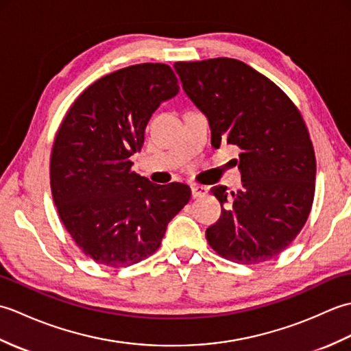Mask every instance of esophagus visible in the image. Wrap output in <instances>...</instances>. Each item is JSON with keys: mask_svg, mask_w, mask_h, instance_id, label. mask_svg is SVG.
Instances as JSON below:
<instances>
[{"mask_svg": "<svg viewBox=\"0 0 351 351\" xmlns=\"http://www.w3.org/2000/svg\"><path fill=\"white\" fill-rule=\"evenodd\" d=\"M208 193V189L204 187V185H197V184H193L191 185V195L193 197H204Z\"/></svg>", "mask_w": 351, "mask_h": 351, "instance_id": "obj_1", "label": "esophagus"}]
</instances>
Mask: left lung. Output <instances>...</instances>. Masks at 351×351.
<instances>
[{"instance_id": "8db88e82", "label": "left lung", "mask_w": 351, "mask_h": 351, "mask_svg": "<svg viewBox=\"0 0 351 351\" xmlns=\"http://www.w3.org/2000/svg\"><path fill=\"white\" fill-rule=\"evenodd\" d=\"M193 104L206 116L211 145L237 146L243 189L215 185L220 219L206 240L220 256L258 264L299 235L315 193V154L300 111L273 81L235 58L176 62Z\"/></svg>"}]
</instances>
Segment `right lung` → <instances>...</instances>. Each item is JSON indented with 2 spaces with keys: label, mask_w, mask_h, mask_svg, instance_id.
<instances>
[{
  "label": "right lung",
  "mask_w": 351,
  "mask_h": 351,
  "mask_svg": "<svg viewBox=\"0 0 351 351\" xmlns=\"http://www.w3.org/2000/svg\"><path fill=\"white\" fill-rule=\"evenodd\" d=\"M180 92L170 66L141 63L95 81L66 113L51 152V191L72 240L95 263L128 267L158 250L189 185L152 184L132 171L145 128Z\"/></svg>",
  "instance_id": "right-lung-1"
}]
</instances>
